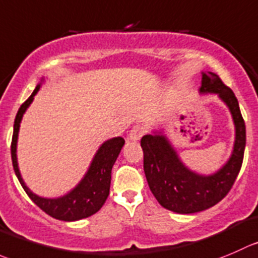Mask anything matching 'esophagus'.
Returning a JSON list of instances; mask_svg holds the SVG:
<instances>
[{
    "label": "esophagus",
    "instance_id": "34e87169",
    "mask_svg": "<svg viewBox=\"0 0 258 258\" xmlns=\"http://www.w3.org/2000/svg\"><path fill=\"white\" fill-rule=\"evenodd\" d=\"M145 134H146V128H145L144 126H135L134 128L130 131L128 137L131 141L136 142V141H139V140L141 139Z\"/></svg>",
    "mask_w": 258,
    "mask_h": 258
}]
</instances>
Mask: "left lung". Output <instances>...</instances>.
I'll return each instance as SVG.
<instances>
[{"label": "left lung", "mask_w": 258, "mask_h": 258, "mask_svg": "<svg viewBox=\"0 0 258 258\" xmlns=\"http://www.w3.org/2000/svg\"><path fill=\"white\" fill-rule=\"evenodd\" d=\"M201 94H217L228 107L234 123V144L226 164L209 175L190 170L177 155L164 130L141 139L144 170L150 190L165 209L191 214L216 206L228 194L241 170L246 147V126L231 88L212 72H202Z\"/></svg>", "instance_id": "left-lung-1"}]
</instances>
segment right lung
Instances as JSON below:
<instances>
[{
	"mask_svg": "<svg viewBox=\"0 0 258 258\" xmlns=\"http://www.w3.org/2000/svg\"><path fill=\"white\" fill-rule=\"evenodd\" d=\"M44 81L45 78L42 77L31 96L21 104L16 114V118H15L14 135H12L11 142V157L15 174L29 198L50 217L64 222L88 218L97 213L108 198L112 167L123 147L124 140L122 137H113V139L104 141L97 150L88 170L82 177L81 181L71 191L67 192L66 196L59 197V198H44V197H39L37 194L32 192L30 187H27V185L25 184L21 172H20L16 154L17 140H19L20 123L22 121V117L34 101L35 94L39 92Z\"/></svg>",
	"mask_w": 258,
	"mask_h": 258,
	"instance_id": "add662e5",
	"label": "right lung"
}]
</instances>
